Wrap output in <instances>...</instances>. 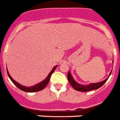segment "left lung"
<instances>
[{
    "label": "left lung",
    "mask_w": 120,
    "mask_h": 120,
    "mask_svg": "<svg viewBox=\"0 0 120 120\" xmlns=\"http://www.w3.org/2000/svg\"><path fill=\"white\" fill-rule=\"evenodd\" d=\"M112 70L111 72L110 73V75H109V77L111 75L112 73ZM109 77L107 78L106 79H105L103 81H101L100 82H98V83H90L86 85H82V84H80L79 83H77L74 79L72 77L71 73L70 72V71H68L67 75V78L68 80V82L70 83V85H71V86L77 91H82V92H86V91H91V90H93L98 89L99 88H100L102 85H104V83L107 81V80L108 79Z\"/></svg>",
    "instance_id": "left-lung-1"
}]
</instances>
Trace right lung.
Listing matches in <instances>:
<instances>
[{"label":"right lung","mask_w":120,"mask_h":120,"mask_svg":"<svg viewBox=\"0 0 120 120\" xmlns=\"http://www.w3.org/2000/svg\"><path fill=\"white\" fill-rule=\"evenodd\" d=\"M56 67H57V65L55 66L53 68V69L51 70V71L49 73V74L48 75V76H47V78L45 80H43V81H41L40 83H38L36 84V85H35L34 86H25L22 85L21 84H20L19 83H18L17 82H16L15 80H14V79H12V77L10 76L9 73H8V70L7 69V74H8V77L10 78V79L11 80L12 83L17 87L19 88L20 90H22L23 91H25V92H37V91H39L40 90H42L47 85V84L49 83V81H50L51 75L54 72L55 70L56 69Z\"/></svg>","instance_id":"add662e5"}]
</instances>
